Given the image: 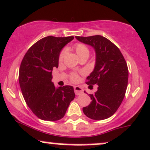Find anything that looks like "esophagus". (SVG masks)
I'll list each match as a JSON object with an SVG mask.
<instances>
[{
    "label": "esophagus",
    "mask_w": 150,
    "mask_h": 150,
    "mask_svg": "<svg viewBox=\"0 0 150 150\" xmlns=\"http://www.w3.org/2000/svg\"><path fill=\"white\" fill-rule=\"evenodd\" d=\"M74 89L75 94L76 95V96H79V95L82 94L83 92V90L82 88L80 87V86H76L74 87Z\"/></svg>",
    "instance_id": "esophagus-1"
}]
</instances>
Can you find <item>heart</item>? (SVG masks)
<instances>
[{"label":"heart","mask_w":150,"mask_h":150,"mask_svg":"<svg viewBox=\"0 0 150 150\" xmlns=\"http://www.w3.org/2000/svg\"><path fill=\"white\" fill-rule=\"evenodd\" d=\"M74 47H75V50H76V52L77 55H78L79 57H81V56H83V55H85V54H88L89 55L88 48L87 46L84 45V44L77 43L75 45ZM66 54H67V48H63L62 50L60 53H59V62H62L63 59H64ZM71 79L72 81H76L77 79H78V76H77L76 74H73L71 75Z\"/></svg>","instance_id":"obj_1"}]
</instances>
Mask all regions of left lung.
Here are the masks:
<instances>
[{
    "instance_id": "obj_1",
    "label": "left lung",
    "mask_w": 150,
    "mask_h": 150,
    "mask_svg": "<svg viewBox=\"0 0 150 150\" xmlns=\"http://www.w3.org/2000/svg\"><path fill=\"white\" fill-rule=\"evenodd\" d=\"M75 38L92 47L96 52L94 69L87 77L86 83L97 84L98 91L90 94L92 101L83 108V112L93 120L106 119L117 112L126 94L128 79L126 62L119 49L105 37L96 35Z\"/></svg>"
}]
</instances>
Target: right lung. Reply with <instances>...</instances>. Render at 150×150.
I'll return each instance as SVG.
<instances>
[{
    "instance_id": "obj_1",
    "label": "right lung",
    "mask_w": 150,
    "mask_h": 150,
    "mask_svg": "<svg viewBox=\"0 0 150 150\" xmlns=\"http://www.w3.org/2000/svg\"><path fill=\"white\" fill-rule=\"evenodd\" d=\"M74 38H43L28 50L21 63L19 82L23 97L33 113L42 120L61 119L75 98L73 86L56 88L52 82V71L58 67L59 53Z\"/></svg>"
}]
</instances>
